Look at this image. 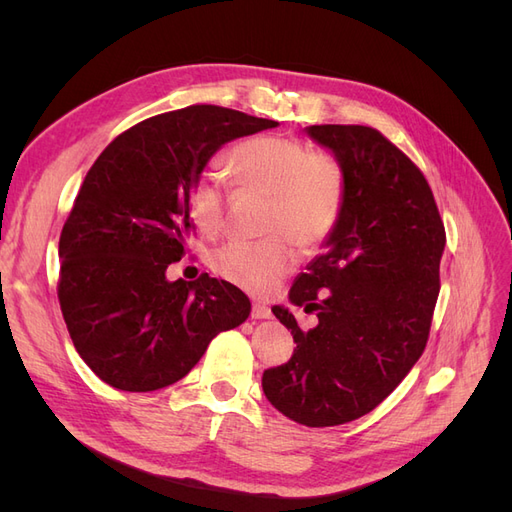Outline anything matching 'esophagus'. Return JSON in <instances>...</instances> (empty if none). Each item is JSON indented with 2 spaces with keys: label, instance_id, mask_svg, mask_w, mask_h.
I'll return each mask as SVG.
<instances>
[{
  "label": "esophagus",
  "instance_id": "esophagus-1",
  "mask_svg": "<svg viewBox=\"0 0 512 512\" xmlns=\"http://www.w3.org/2000/svg\"><path fill=\"white\" fill-rule=\"evenodd\" d=\"M252 318L254 320H267V318H271V309L265 303H254Z\"/></svg>",
  "mask_w": 512,
  "mask_h": 512
}]
</instances>
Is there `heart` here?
Listing matches in <instances>:
<instances>
[{"label": "heart", "instance_id": "heart-1", "mask_svg": "<svg viewBox=\"0 0 512 512\" xmlns=\"http://www.w3.org/2000/svg\"><path fill=\"white\" fill-rule=\"evenodd\" d=\"M232 175L241 188L271 196L269 230L262 241L235 239L220 247L213 267L224 280L247 292L265 294L299 262L297 247H316L327 239L346 200V170L327 151H314L299 138L258 136L230 153ZM226 183L215 170H203L192 185L194 220L218 232L226 220Z\"/></svg>", "mask_w": 512, "mask_h": 512}]
</instances>
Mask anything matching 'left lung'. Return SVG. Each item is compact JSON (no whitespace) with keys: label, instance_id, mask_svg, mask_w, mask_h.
Listing matches in <instances>:
<instances>
[{"label":"left lung","instance_id":"obj_1","mask_svg":"<svg viewBox=\"0 0 512 512\" xmlns=\"http://www.w3.org/2000/svg\"><path fill=\"white\" fill-rule=\"evenodd\" d=\"M305 132L342 162L346 200L324 252L288 292L316 312V327L303 331L288 307H271L297 348L262 374V391L292 421L333 427L374 410L421 359L446 237L427 179L378 130Z\"/></svg>","mask_w":512,"mask_h":512}]
</instances>
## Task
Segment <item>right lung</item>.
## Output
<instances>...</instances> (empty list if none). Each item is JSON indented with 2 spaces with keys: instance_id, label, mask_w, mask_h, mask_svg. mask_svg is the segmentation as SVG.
<instances>
[{
  "instance_id": "right-lung-1",
  "label": "right lung",
  "mask_w": 512,
  "mask_h": 512,
  "mask_svg": "<svg viewBox=\"0 0 512 512\" xmlns=\"http://www.w3.org/2000/svg\"><path fill=\"white\" fill-rule=\"evenodd\" d=\"M280 126L196 104L119 134L89 168L59 237V305L76 352L113 389L175 384L243 324L245 294L207 273L170 282L192 232L194 179L226 143Z\"/></svg>"
}]
</instances>
